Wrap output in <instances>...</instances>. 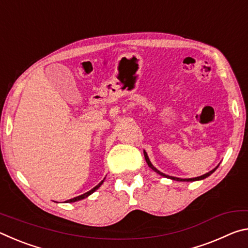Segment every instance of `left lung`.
Returning <instances> with one entry per match:
<instances>
[{
  "mask_svg": "<svg viewBox=\"0 0 248 248\" xmlns=\"http://www.w3.org/2000/svg\"><path fill=\"white\" fill-rule=\"evenodd\" d=\"M143 153H144V157H145V161H146V163H148V165H149V167H151V169H152L154 171H156L157 174H159L161 176H164V177H167V178H170V179H173V180H177V182H196V180H201V179H204V178H207V177H209L210 175H211L213 171H215L217 167H219V165H217L216 169H213L212 170H210L209 173H207V174H203V175H201V176H199V177H195V178H178V177H173V176H169V175H165L164 173H162V171H159L156 167H154L153 166V164L152 163H151V161H150V158H149V156H148V153L145 152V151H143Z\"/></svg>",
  "mask_w": 248,
  "mask_h": 248,
  "instance_id": "8db88e82",
  "label": "left lung"
}]
</instances>
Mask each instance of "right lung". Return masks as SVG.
<instances>
[{
	"label": "right lung",
	"mask_w": 248,
	"mask_h": 248,
	"mask_svg": "<svg viewBox=\"0 0 248 248\" xmlns=\"http://www.w3.org/2000/svg\"><path fill=\"white\" fill-rule=\"evenodd\" d=\"M104 180H105V178L102 180V182H100L98 185H97V186H95L94 188H93V189H91L90 191H87V192H85V194H83V195H81V196H78V197H74V198H72V199H70V200H66L65 201V202H75V201H78V200H82V199H85L86 198V197H89L90 195H92V194H93V192L94 191H96V190H97L98 189V188L100 187V186H102V184L104 183Z\"/></svg>",
	"instance_id": "add662e5"
}]
</instances>
